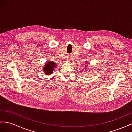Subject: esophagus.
Returning <instances> with one entry per match:
<instances>
[{
  "instance_id": "1",
  "label": "esophagus",
  "mask_w": 132,
  "mask_h": 132,
  "mask_svg": "<svg viewBox=\"0 0 132 132\" xmlns=\"http://www.w3.org/2000/svg\"><path fill=\"white\" fill-rule=\"evenodd\" d=\"M71 59L70 57H67V62H71Z\"/></svg>"
}]
</instances>
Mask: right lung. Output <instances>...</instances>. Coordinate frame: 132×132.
<instances>
[{"label": "right lung", "mask_w": 132, "mask_h": 132, "mask_svg": "<svg viewBox=\"0 0 132 132\" xmlns=\"http://www.w3.org/2000/svg\"><path fill=\"white\" fill-rule=\"evenodd\" d=\"M56 66V63L53 61H49L45 64V66L43 67V72H45L46 75H50L53 72V70L55 69Z\"/></svg>", "instance_id": "right-lung-1"}]
</instances>
